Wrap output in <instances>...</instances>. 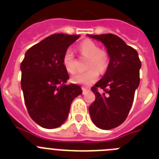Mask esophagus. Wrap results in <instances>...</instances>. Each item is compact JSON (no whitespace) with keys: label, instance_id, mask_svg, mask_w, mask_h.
I'll list each match as a JSON object with an SVG mask.
<instances>
[{"label":"esophagus","instance_id":"1","mask_svg":"<svg viewBox=\"0 0 159 159\" xmlns=\"http://www.w3.org/2000/svg\"><path fill=\"white\" fill-rule=\"evenodd\" d=\"M87 91H88V89H87L86 87H82V92H83V94H85Z\"/></svg>","mask_w":159,"mask_h":159}]
</instances>
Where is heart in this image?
Masks as SVG:
<instances>
[{"instance_id": "1", "label": "heart", "mask_w": 159, "mask_h": 159, "mask_svg": "<svg viewBox=\"0 0 159 159\" xmlns=\"http://www.w3.org/2000/svg\"><path fill=\"white\" fill-rule=\"evenodd\" d=\"M79 51L85 57H89L87 62V68L85 72L75 73L71 78V81L76 84L89 86L94 83L99 77L98 70L102 72L108 66V55L104 51L100 50L99 47L92 41H83L79 45ZM62 66L68 73H73L76 71V61L72 50L67 48L62 56Z\"/></svg>"}]
</instances>
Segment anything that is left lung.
Returning a JSON list of instances; mask_svg holds the SVG:
<instances>
[{
  "label": "left lung",
  "instance_id": "8db88e82",
  "mask_svg": "<svg viewBox=\"0 0 159 159\" xmlns=\"http://www.w3.org/2000/svg\"><path fill=\"white\" fill-rule=\"evenodd\" d=\"M87 36L101 41L110 57L106 73L92 87L96 99L90 106L89 113L95 125L111 129L120 125L129 112L140 81L141 62L137 51L118 36L112 34ZM99 88L103 90L101 93Z\"/></svg>",
  "mask_w": 159,
  "mask_h": 159
}]
</instances>
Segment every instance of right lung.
Wrapping results in <instances>:
<instances>
[{"instance_id":"add662e5","label":"right lung","mask_w":159,"mask_h":159,"mask_svg":"<svg viewBox=\"0 0 159 159\" xmlns=\"http://www.w3.org/2000/svg\"><path fill=\"white\" fill-rule=\"evenodd\" d=\"M80 35L54 34L26 51L20 64L21 89L29 115L45 129L59 127L67 120L72 101L82 93L76 84L67 85L62 66L64 52Z\"/></svg>"}]
</instances>
